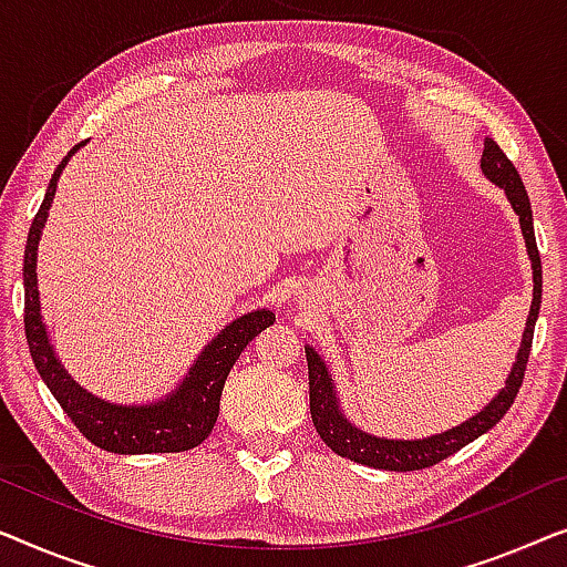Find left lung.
Returning a JSON list of instances; mask_svg holds the SVG:
<instances>
[{
	"label": "left lung",
	"instance_id": "8db88e82",
	"mask_svg": "<svg viewBox=\"0 0 567 567\" xmlns=\"http://www.w3.org/2000/svg\"><path fill=\"white\" fill-rule=\"evenodd\" d=\"M483 174L491 182H496L498 187L506 189V197L512 200L516 215H519L522 223V234L526 241V249H529L532 257V267H534V300H532V310L529 318H526V331H524V341L519 349V357H516V364L512 374H508L506 388L493 398V401L485 405V409L473 416L465 424L450 429V432L429 436V440H419V442H393V440H378L372 434H362L360 429H354L349 421L341 416L339 403H337V393H333L329 370L321 362L313 349H306V360H308V393H310V419H313L316 432L321 434V440L331 446L333 452L341 454V457L362 462V465L378 467V470H424L432 467L436 462H442L454 454L462 446L470 444L477 436L488 432L498 424L501 419L506 416V411L514 405V398L519 393L522 382H524V372H526V362H529V352H532V339H534V323H537L539 316V302H542V261H539V251H537V238H534V226H532V205H529V195H526L524 182L516 172V166L512 164L501 146L493 138H485V148H483V158H481Z\"/></svg>",
	"mask_w": 567,
	"mask_h": 567
}]
</instances>
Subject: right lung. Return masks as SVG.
<instances>
[{"mask_svg": "<svg viewBox=\"0 0 567 567\" xmlns=\"http://www.w3.org/2000/svg\"><path fill=\"white\" fill-rule=\"evenodd\" d=\"M79 146L82 143H76L63 156V162L55 166L41 210L35 213L28 234L25 259H22V285H25V337L30 357H33L35 370L41 372L48 390H51L61 409L66 411V416L100 450L117 454L193 450L213 432V424L220 411V393L230 367L236 364L246 344L257 333L275 323V316L269 310H257V313L241 316L238 321L226 326L218 333V339H213L205 352L197 357L195 367L189 370V378H185L179 390H174L172 395H166L164 401L154 405H113L79 388L61 362L55 360L53 349L48 344L35 280L38 241H41V228L45 226L48 207H51L55 195V182H59L63 166Z\"/></svg>", "mask_w": 567, "mask_h": 567, "instance_id": "1", "label": "right lung"}]
</instances>
